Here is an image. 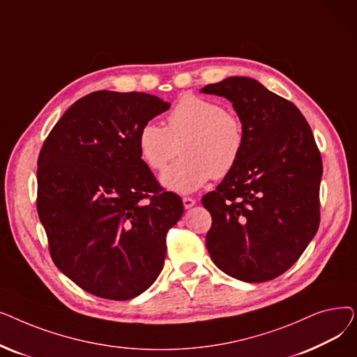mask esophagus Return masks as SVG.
I'll list each match as a JSON object with an SVG mask.
<instances>
[{
    "label": "esophagus",
    "instance_id": "obj_1",
    "mask_svg": "<svg viewBox=\"0 0 357 357\" xmlns=\"http://www.w3.org/2000/svg\"><path fill=\"white\" fill-rule=\"evenodd\" d=\"M182 202H183V207L188 210V208H192L194 205L197 204V201L194 199V198H191V197H183L182 198Z\"/></svg>",
    "mask_w": 357,
    "mask_h": 357
}]
</instances>
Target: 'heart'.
I'll return each mask as SVG.
<instances>
[{"label":"heart","mask_w":357,"mask_h":357,"mask_svg":"<svg viewBox=\"0 0 357 357\" xmlns=\"http://www.w3.org/2000/svg\"><path fill=\"white\" fill-rule=\"evenodd\" d=\"M246 133L241 119L217 101L197 96L182 97L166 119V127L142 126L137 149L155 172L166 169L181 149L182 159L162 175L167 190L190 194L211 178L227 176L238 163Z\"/></svg>","instance_id":"obj_1"}]
</instances>
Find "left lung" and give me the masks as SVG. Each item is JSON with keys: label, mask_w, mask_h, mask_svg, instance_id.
Instances as JSON below:
<instances>
[{"label": "left lung", "mask_w": 357, "mask_h": 357, "mask_svg": "<svg viewBox=\"0 0 357 357\" xmlns=\"http://www.w3.org/2000/svg\"><path fill=\"white\" fill-rule=\"evenodd\" d=\"M201 92L233 102L246 133L236 167L201 199L213 217L208 253L224 273L266 282L295 264L320 226V150L301 111L256 79L230 77Z\"/></svg>", "instance_id": "8db88e82"}]
</instances>
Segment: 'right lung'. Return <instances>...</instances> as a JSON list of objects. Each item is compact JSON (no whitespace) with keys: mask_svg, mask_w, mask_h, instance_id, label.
Instances as JSON below:
<instances>
[{"mask_svg":"<svg viewBox=\"0 0 357 357\" xmlns=\"http://www.w3.org/2000/svg\"><path fill=\"white\" fill-rule=\"evenodd\" d=\"M171 104L96 91L54 124L37 160V213L53 264L84 291L124 301L159 276L183 214L142 160L137 135Z\"/></svg>","mask_w":357,"mask_h":357,"instance_id":"obj_1","label":"right lung"}]
</instances>
